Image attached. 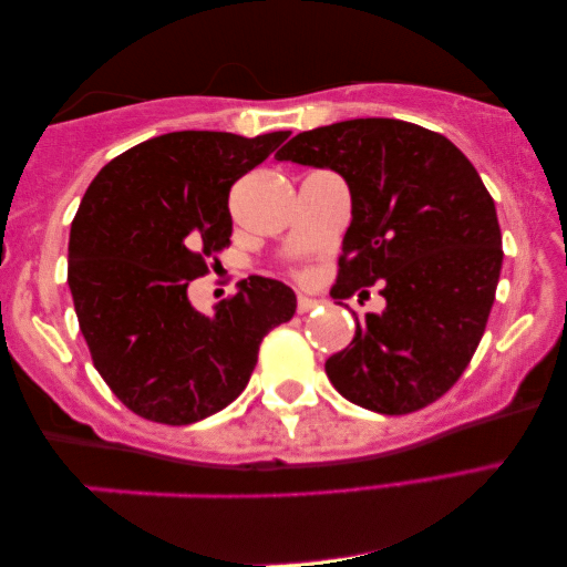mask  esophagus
Here are the masks:
<instances>
[{
  "instance_id": "34e87169",
  "label": "esophagus",
  "mask_w": 567,
  "mask_h": 567,
  "mask_svg": "<svg viewBox=\"0 0 567 567\" xmlns=\"http://www.w3.org/2000/svg\"><path fill=\"white\" fill-rule=\"evenodd\" d=\"M319 306L317 299H309V296H299V301H296V309H299V313H309Z\"/></svg>"
}]
</instances>
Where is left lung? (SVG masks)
I'll use <instances>...</instances> for the list:
<instances>
[{"mask_svg":"<svg viewBox=\"0 0 567 567\" xmlns=\"http://www.w3.org/2000/svg\"><path fill=\"white\" fill-rule=\"evenodd\" d=\"M276 157L331 168L349 185L333 299L369 296L374 284L386 299L327 359L331 384L379 414L437 402L475 354L503 268L495 200L475 165L444 135L392 117L299 133Z\"/></svg>","mask_w":567,"mask_h":567,"instance_id":"1","label":"left lung"}]
</instances>
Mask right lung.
I'll return each instance as SVG.
<instances>
[{
    "label": "right lung",
    "mask_w": 567,
    "mask_h": 567,
    "mask_svg": "<svg viewBox=\"0 0 567 567\" xmlns=\"http://www.w3.org/2000/svg\"><path fill=\"white\" fill-rule=\"evenodd\" d=\"M289 133L240 137L210 130L130 147L90 183L70 230L68 284L92 364L130 412L193 424L244 392L268 331L296 293L248 276L200 313L188 284L230 244V185Z\"/></svg>",
    "instance_id": "right-lung-1"
}]
</instances>
